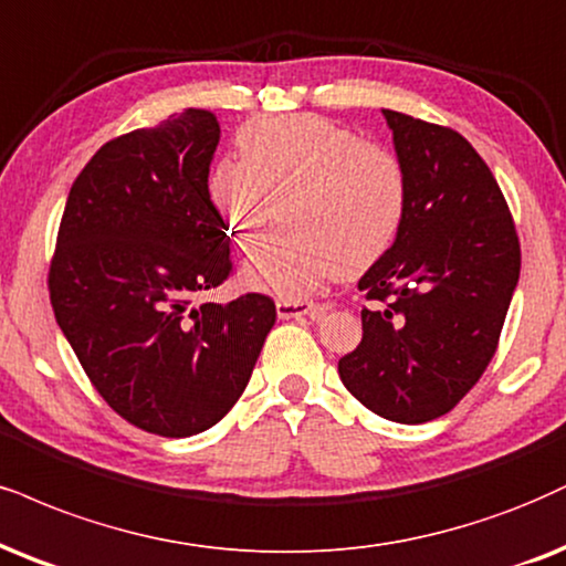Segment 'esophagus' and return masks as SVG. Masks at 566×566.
<instances>
[{"instance_id":"34e87169","label":"esophagus","mask_w":566,"mask_h":566,"mask_svg":"<svg viewBox=\"0 0 566 566\" xmlns=\"http://www.w3.org/2000/svg\"><path fill=\"white\" fill-rule=\"evenodd\" d=\"M275 310H277V317H281V319H298V317L323 319L327 315L325 304L306 302V298H277Z\"/></svg>"}]
</instances>
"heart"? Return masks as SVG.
<instances>
[{"instance_id": "b5f03b06", "label": "heart", "mask_w": 566, "mask_h": 566, "mask_svg": "<svg viewBox=\"0 0 566 566\" xmlns=\"http://www.w3.org/2000/svg\"><path fill=\"white\" fill-rule=\"evenodd\" d=\"M235 144L241 157H220L207 176L230 239L249 249L277 191L289 222L249 256V285L302 296L338 272L357 275L390 249L407 212V176L388 149L319 115L260 117Z\"/></svg>"}]
</instances>
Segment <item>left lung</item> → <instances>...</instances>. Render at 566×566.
<instances>
[{"label": "left lung", "instance_id": "obj_1", "mask_svg": "<svg viewBox=\"0 0 566 566\" xmlns=\"http://www.w3.org/2000/svg\"><path fill=\"white\" fill-rule=\"evenodd\" d=\"M382 115L407 176V212L359 277V291L386 306L361 310V340L338 375L369 411L420 424L457 407L496 354L520 241L496 178L464 136Z\"/></svg>", "mask_w": 566, "mask_h": 566}]
</instances>
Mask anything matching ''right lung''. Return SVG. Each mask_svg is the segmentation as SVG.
Listing matches in <instances>:
<instances>
[{
	"label": "right lung",
	"instance_id": "right-lung-1",
	"mask_svg": "<svg viewBox=\"0 0 566 566\" xmlns=\"http://www.w3.org/2000/svg\"><path fill=\"white\" fill-rule=\"evenodd\" d=\"M220 123L188 107L113 138L75 178L49 298L88 380L123 420L165 438L212 428L247 388L275 302L218 289L230 239L207 197Z\"/></svg>",
	"mask_w": 566,
	"mask_h": 566
}]
</instances>
